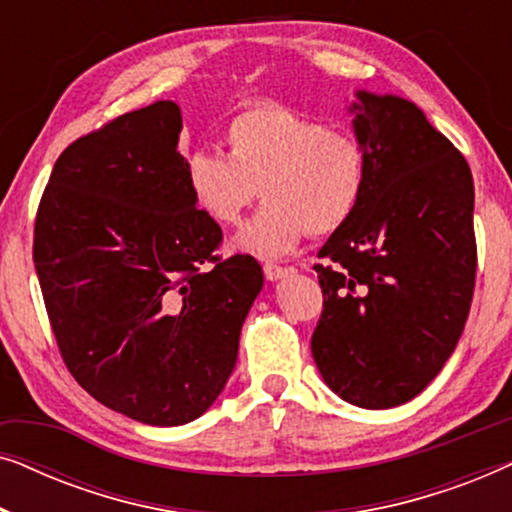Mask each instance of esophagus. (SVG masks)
Returning a JSON list of instances; mask_svg holds the SVG:
<instances>
[{"instance_id":"esophagus-1","label":"esophagus","mask_w":512,"mask_h":512,"mask_svg":"<svg viewBox=\"0 0 512 512\" xmlns=\"http://www.w3.org/2000/svg\"><path fill=\"white\" fill-rule=\"evenodd\" d=\"M263 272H265V277L270 279V282H275V279H282L284 275H289L291 268H282V265H277V263H265Z\"/></svg>"}]
</instances>
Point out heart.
Masks as SVG:
<instances>
[{
	"label": "heart",
	"instance_id": "b5f03b06",
	"mask_svg": "<svg viewBox=\"0 0 512 512\" xmlns=\"http://www.w3.org/2000/svg\"><path fill=\"white\" fill-rule=\"evenodd\" d=\"M228 156L198 149L186 160L195 205L219 226H237L254 202L268 205L240 237L244 249L284 256L303 237L331 235L352 221L368 191V146L352 128L261 102L230 118Z\"/></svg>",
	"mask_w": 512,
	"mask_h": 512
}]
</instances>
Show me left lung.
Wrapping results in <instances>:
<instances>
[{"mask_svg": "<svg viewBox=\"0 0 512 512\" xmlns=\"http://www.w3.org/2000/svg\"><path fill=\"white\" fill-rule=\"evenodd\" d=\"M359 100L368 191L314 265L324 310L312 356L340 398L380 410L424 391L461 338L478 270L475 193L466 158L422 109Z\"/></svg>", "mask_w": 512, "mask_h": 512, "instance_id": "8db88e82", "label": "left lung"}]
</instances>
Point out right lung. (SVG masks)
<instances>
[{
    "instance_id": "1",
    "label": "right lung",
    "mask_w": 512,
    "mask_h": 512,
    "mask_svg": "<svg viewBox=\"0 0 512 512\" xmlns=\"http://www.w3.org/2000/svg\"><path fill=\"white\" fill-rule=\"evenodd\" d=\"M181 111L156 102L81 135L55 160L34 219V268L60 356L107 408L193 422L237 361L263 286L256 258H221L177 151Z\"/></svg>"
}]
</instances>
